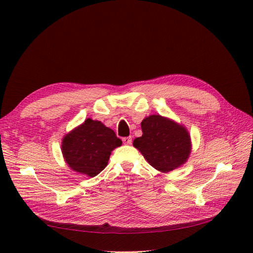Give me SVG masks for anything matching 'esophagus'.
Instances as JSON below:
<instances>
[{
    "label": "esophagus",
    "mask_w": 253,
    "mask_h": 253,
    "mask_svg": "<svg viewBox=\"0 0 253 253\" xmlns=\"http://www.w3.org/2000/svg\"><path fill=\"white\" fill-rule=\"evenodd\" d=\"M122 141H124L125 144H129L132 142V138L131 137H124V138H122Z\"/></svg>",
    "instance_id": "1"
}]
</instances>
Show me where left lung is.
<instances>
[{
  "instance_id": "8db88e82",
  "label": "left lung",
  "mask_w": 253,
  "mask_h": 253,
  "mask_svg": "<svg viewBox=\"0 0 253 253\" xmlns=\"http://www.w3.org/2000/svg\"><path fill=\"white\" fill-rule=\"evenodd\" d=\"M142 136L133 145L156 170L167 173L186 163L191 142L187 129L176 122L152 115L141 122Z\"/></svg>"
}]
</instances>
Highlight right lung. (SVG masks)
<instances>
[{
	"label": "right lung",
	"mask_w": 253,
	"mask_h": 253,
	"mask_svg": "<svg viewBox=\"0 0 253 253\" xmlns=\"http://www.w3.org/2000/svg\"><path fill=\"white\" fill-rule=\"evenodd\" d=\"M121 144L112 128L88 118L64 137L62 153L74 171L93 177L108 166L111 152Z\"/></svg>",
	"instance_id": "1"
}]
</instances>
